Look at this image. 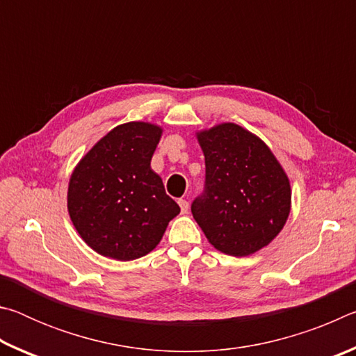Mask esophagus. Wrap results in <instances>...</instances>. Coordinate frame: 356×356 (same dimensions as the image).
Here are the masks:
<instances>
[{"label": "esophagus", "mask_w": 356, "mask_h": 356, "mask_svg": "<svg viewBox=\"0 0 356 356\" xmlns=\"http://www.w3.org/2000/svg\"><path fill=\"white\" fill-rule=\"evenodd\" d=\"M177 202H179V206H180V210H182V213H186V212H188V201H185V200H179Z\"/></svg>", "instance_id": "1"}]
</instances>
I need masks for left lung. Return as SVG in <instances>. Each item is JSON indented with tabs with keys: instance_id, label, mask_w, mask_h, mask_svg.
<instances>
[{
	"instance_id": "left-lung-1",
	"label": "left lung",
	"mask_w": 356,
	"mask_h": 356,
	"mask_svg": "<svg viewBox=\"0 0 356 356\" xmlns=\"http://www.w3.org/2000/svg\"><path fill=\"white\" fill-rule=\"evenodd\" d=\"M196 138L206 159V191L193 201L191 213L213 248L254 254L286 225L291 180L267 144L242 125L221 122Z\"/></svg>"
}]
</instances>
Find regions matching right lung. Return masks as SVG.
<instances>
[{
    "mask_svg": "<svg viewBox=\"0 0 356 356\" xmlns=\"http://www.w3.org/2000/svg\"><path fill=\"white\" fill-rule=\"evenodd\" d=\"M163 135L152 122L120 124L72 171L67 210L89 248L116 261L149 254L180 207L165 193L150 160Z\"/></svg>",
    "mask_w": 356,
    "mask_h": 356,
    "instance_id": "add662e5",
    "label": "right lung"
}]
</instances>
